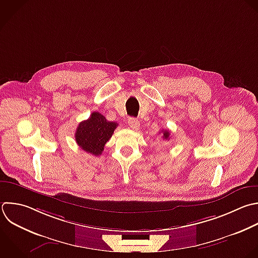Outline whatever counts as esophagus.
<instances>
[{"instance_id": "obj_1", "label": "esophagus", "mask_w": 258, "mask_h": 258, "mask_svg": "<svg viewBox=\"0 0 258 258\" xmlns=\"http://www.w3.org/2000/svg\"><path fill=\"white\" fill-rule=\"evenodd\" d=\"M128 124H129V127L133 130H138L139 127H140V123L137 119L135 118H129L128 119Z\"/></svg>"}]
</instances>
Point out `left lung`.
I'll return each mask as SVG.
<instances>
[{"label":"left lung","mask_w":258,"mask_h":258,"mask_svg":"<svg viewBox=\"0 0 258 258\" xmlns=\"http://www.w3.org/2000/svg\"><path fill=\"white\" fill-rule=\"evenodd\" d=\"M162 133H163V139H165V140H167L168 138H169V135H170V133H169V131L168 130H162L161 131Z\"/></svg>","instance_id":"1"}]
</instances>
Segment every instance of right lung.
Segmentation results:
<instances>
[{"label":"right lung","mask_w":258,"mask_h":258,"mask_svg":"<svg viewBox=\"0 0 258 258\" xmlns=\"http://www.w3.org/2000/svg\"><path fill=\"white\" fill-rule=\"evenodd\" d=\"M117 126L116 122L108 121L99 112H93L88 120L79 124L76 131V141L86 152L99 156Z\"/></svg>","instance_id":"add662e5"}]
</instances>
